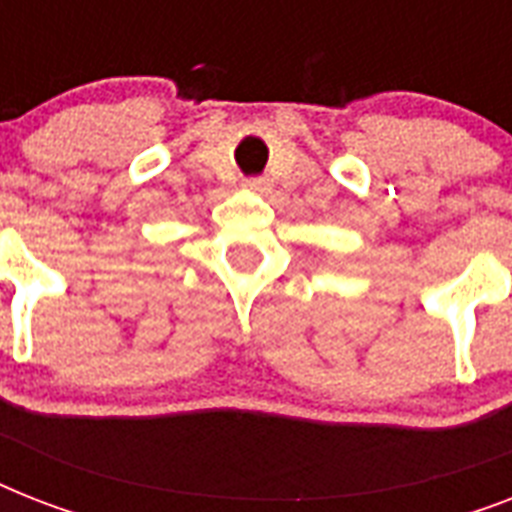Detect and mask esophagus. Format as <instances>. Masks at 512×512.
<instances>
[{
    "label": "esophagus",
    "instance_id": "esophagus-1",
    "mask_svg": "<svg viewBox=\"0 0 512 512\" xmlns=\"http://www.w3.org/2000/svg\"><path fill=\"white\" fill-rule=\"evenodd\" d=\"M244 188L252 193H268L271 191V180H268V177H247V180H244Z\"/></svg>",
    "mask_w": 512,
    "mask_h": 512
}]
</instances>
